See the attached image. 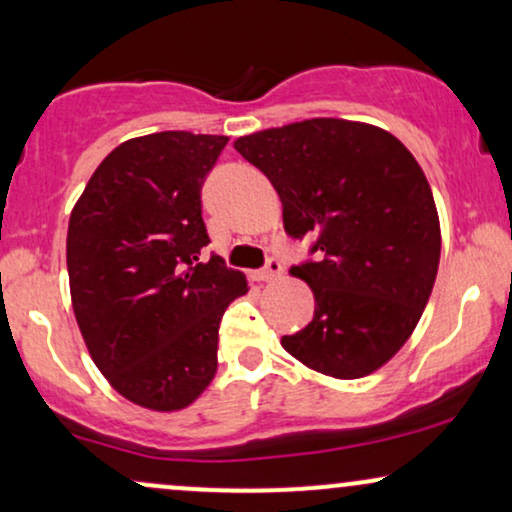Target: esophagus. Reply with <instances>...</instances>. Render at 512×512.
Wrapping results in <instances>:
<instances>
[{"label": "esophagus", "mask_w": 512, "mask_h": 512, "mask_svg": "<svg viewBox=\"0 0 512 512\" xmlns=\"http://www.w3.org/2000/svg\"><path fill=\"white\" fill-rule=\"evenodd\" d=\"M281 272H284V264H281V260H276V257H269L267 264H264V269L252 274V279H255V281H272V279H276V276H281Z\"/></svg>", "instance_id": "1"}]
</instances>
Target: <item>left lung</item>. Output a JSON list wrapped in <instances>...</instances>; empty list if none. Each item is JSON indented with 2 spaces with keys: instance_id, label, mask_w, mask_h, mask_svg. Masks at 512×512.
<instances>
[{
  "instance_id": "obj_1",
  "label": "left lung",
  "mask_w": 512,
  "mask_h": 512,
  "mask_svg": "<svg viewBox=\"0 0 512 512\" xmlns=\"http://www.w3.org/2000/svg\"><path fill=\"white\" fill-rule=\"evenodd\" d=\"M233 146L279 192L286 233L315 238L317 260L291 267L313 289V322L281 346L339 380L385 366L414 332L440 262L436 202L416 158L385 129L334 117Z\"/></svg>"
}]
</instances>
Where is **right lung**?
Instances as JSON below:
<instances>
[{
    "label": "right lung",
    "mask_w": 512,
    "mask_h": 512,
    "mask_svg": "<svg viewBox=\"0 0 512 512\" xmlns=\"http://www.w3.org/2000/svg\"><path fill=\"white\" fill-rule=\"evenodd\" d=\"M228 137L156 132L110 151L74 204L72 305L93 363L129 402L178 411L216 373L219 325L248 293L202 219V185Z\"/></svg>",
    "instance_id": "add662e5"
}]
</instances>
